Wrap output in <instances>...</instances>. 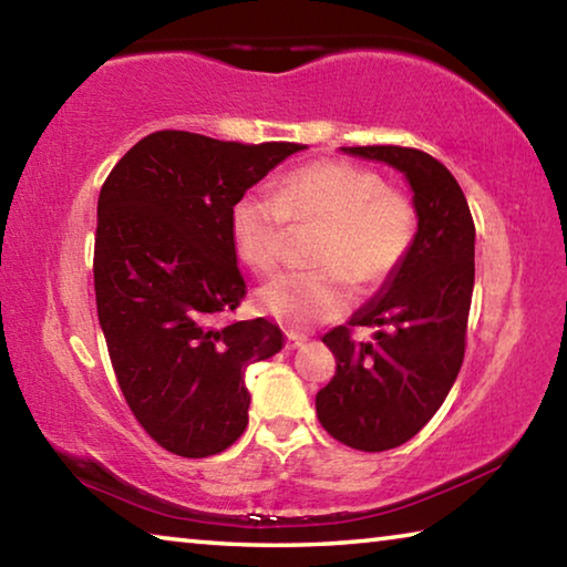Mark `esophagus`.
<instances>
[{
    "mask_svg": "<svg viewBox=\"0 0 567 567\" xmlns=\"http://www.w3.org/2000/svg\"><path fill=\"white\" fill-rule=\"evenodd\" d=\"M307 342V338L305 334H297V332H287V350H297V348H302V344Z\"/></svg>",
    "mask_w": 567,
    "mask_h": 567,
    "instance_id": "34e87169",
    "label": "esophagus"
}]
</instances>
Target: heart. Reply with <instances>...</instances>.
Segmentation results:
<instances>
[{"label":"heart","mask_w":567,"mask_h":567,"mask_svg":"<svg viewBox=\"0 0 567 567\" xmlns=\"http://www.w3.org/2000/svg\"><path fill=\"white\" fill-rule=\"evenodd\" d=\"M328 225L315 265L265 282L257 310L285 328L307 330L342 318L352 284L372 290L398 272L415 239V209L378 172L348 162H315L287 175L277 192L247 189L229 209V235L239 260L270 272L282 260L287 225Z\"/></svg>","instance_id":"obj_1"}]
</instances>
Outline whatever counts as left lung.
<instances>
[{
    "instance_id": "left-lung-1",
    "label": "left lung",
    "mask_w": 567,
    "mask_h": 567,
    "mask_svg": "<svg viewBox=\"0 0 567 567\" xmlns=\"http://www.w3.org/2000/svg\"><path fill=\"white\" fill-rule=\"evenodd\" d=\"M342 152L402 172L417 215L405 262L348 324L322 338L338 360L315 398L322 427L348 447L382 453L427 425L463 364L475 225L457 179L427 152L395 145ZM354 323L379 328L372 343L351 340Z\"/></svg>"
}]
</instances>
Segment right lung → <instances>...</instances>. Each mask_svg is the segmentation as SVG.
Wrapping results in <instances>:
<instances>
[{"label":"right lung","mask_w":567,"mask_h":567,"mask_svg":"<svg viewBox=\"0 0 567 567\" xmlns=\"http://www.w3.org/2000/svg\"><path fill=\"white\" fill-rule=\"evenodd\" d=\"M300 150L162 130L104 179L94 237L100 324L132 415L169 453L207 457L233 445L247 427V364L282 350L277 324H219V315L247 292L229 209Z\"/></svg>","instance_id":"add662e5"}]
</instances>
